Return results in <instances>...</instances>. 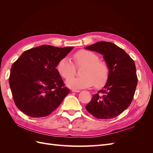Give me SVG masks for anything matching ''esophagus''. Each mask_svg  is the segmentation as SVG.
<instances>
[{
	"mask_svg": "<svg viewBox=\"0 0 153 153\" xmlns=\"http://www.w3.org/2000/svg\"><path fill=\"white\" fill-rule=\"evenodd\" d=\"M72 92H80V90H75V89H73L72 90Z\"/></svg>",
	"mask_w": 153,
	"mask_h": 153,
	"instance_id": "1",
	"label": "esophagus"
}]
</instances>
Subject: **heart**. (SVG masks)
Segmentation results:
<instances>
[{"label":"heart","mask_w":153,"mask_h":153,"mask_svg":"<svg viewBox=\"0 0 153 153\" xmlns=\"http://www.w3.org/2000/svg\"><path fill=\"white\" fill-rule=\"evenodd\" d=\"M74 63L67 57L60 60L57 64V71L64 78L68 79L74 75L76 67L82 66V75L72 77L66 81L67 85L72 89H84L94 84V87L103 86L107 82L110 75V68L105 61L100 60L96 53L87 50H81L73 55Z\"/></svg>","instance_id":"obj_1"}]
</instances>
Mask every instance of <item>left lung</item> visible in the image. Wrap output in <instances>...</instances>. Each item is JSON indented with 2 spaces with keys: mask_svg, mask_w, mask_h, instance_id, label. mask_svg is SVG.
<instances>
[{
  "mask_svg": "<svg viewBox=\"0 0 153 153\" xmlns=\"http://www.w3.org/2000/svg\"><path fill=\"white\" fill-rule=\"evenodd\" d=\"M103 55L110 68L109 78L102 89L92 95L85 108L98 119H112L130 105L137 85L136 67L133 60L115 44L100 41L85 47Z\"/></svg>",
  "mask_w": 153,
  "mask_h": 153,
  "instance_id": "8db88e82",
  "label": "left lung"
}]
</instances>
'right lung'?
Wrapping results in <instances>:
<instances>
[{
	"label": "right lung",
	"instance_id": "1",
	"mask_svg": "<svg viewBox=\"0 0 153 153\" xmlns=\"http://www.w3.org/2000/svg\"><path fill=\"white\" fill-rule=\"evenodd\" d=\"M73 48L42 45L25 51L13 64L9 83L22 112L32 117H45L61 105L69 89L56 67Z\"/></svg>",
	"mask_w": 153,
	"mask_h": 153
}]
</instances>
